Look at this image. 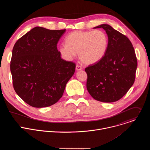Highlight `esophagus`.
Returning <instances> with one entry per match:
<instances>
[{
    "instance_id": "34e87169",
    "label": "esophagus",
    "mask_w": 150,
    "mask_h": 150,
    "mask_svg": "<svg viewBox=\"0 0 150 150\" xmlns=\"http://www.w3.org/2000/svg\"><path fill=\"white\" fill-rule=\"evenodd\" d=\"M76 71H80V70L82 69V67H81V66L77 65L76 66Z\"/></svg>"
}]
</instances>
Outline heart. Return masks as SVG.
<instances>
[{"instance_id":"b5f03b06","label":"heart","mask_w":150,"mask_h":150,"mask_svg":"<svg viewBox=\"0 0 150 150\" xmlns=\"http://www.w3.org/2000/svg\"><path fill=\"white\" fill-rule=\"evenodd\" d=\"M65 43L59 47L62 56L72 60L78 53L80 60L86 65L100 61L105 55L108 46V37L102 30L75 31L65 38Z\"/></svg>"}]
</instances>
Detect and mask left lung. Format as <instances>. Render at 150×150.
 <instances>
[{
    "label": "left lung",
    "mask_w": 150,
    "mask_h": 150,
    "mask_svg": "<svg viewBox=\"0 0 150 150\" xmlns=\"http://www.w3.org/2000/svg\"><path fill=\"white\" fill-rule=\"evenodd\" d=\"M103 28L108 37L104 56L85 69L87 74V88L95 100L112 103L120 100L134 83L137 59L131 41L108 24Z\"/></svg>",
    "instance_id": "obj_1"
}]
</instances>
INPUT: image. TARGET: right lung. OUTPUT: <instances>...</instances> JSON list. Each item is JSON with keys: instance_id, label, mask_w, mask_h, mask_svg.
Here are the masks:
<instances>
[{"instance_id": "obj_1", "label": "right lung", "mask_w": 150, "mask_h": 150, "mask_svg": "<svg viewBox=\"0 0 150 150\" xmlns=\"http://www.w3.org/2000/svg\"><path fill=\"white\" fill-rule=\"evenodd\" d=\"M65 31L36 27L13 46L10 65L13 88L21 98L34 108L57 102L74 74L75 64L62 59L57 49Z\"/></svg>"}]
</instances>
